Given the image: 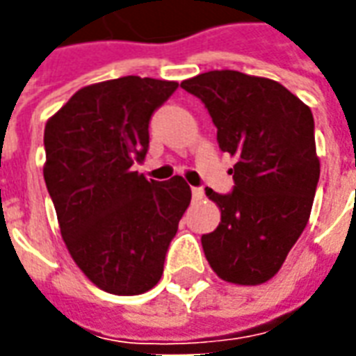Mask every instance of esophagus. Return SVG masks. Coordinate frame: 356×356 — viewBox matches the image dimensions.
I'll list each match as a JSON object with an SVG mask.
<instances>
[{
    "label": "esophagus",
    "mask_w": 356,
    "mask_h": 356,
    "mask_svg": "<svg viewBox=\"0 0 356 356\" xmlns=\"http://www.w3.org/2000/svg\"><path fill=\"white\" fill-rule=\"evenodd\" d=\"M204 198V188L202 186H193V200H202Z\"/></svg>",
    "instance_id": "esophagus-1"
}]
</instances>
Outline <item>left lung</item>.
I'll use <instances>...</instances> for the list:
<instances>
[{"label":"left lung","instance_id":"8db88e82","mask_svg":"<svg viewBox=\"0 0 356 356\" xmlns=\"http://www.w3.org/2000/svg\"><path fill=\"white\" fill-rule=\"evenodd\" d=\"M181 88L198 97L223 152L236 156L232 193L206 188L221 223L202 236L219 278L242 286L270 280L307 227L321 162L311 108L278 81L211 70Z\"/></svg>","mask_w":356,"mask_h":356}]
</instances>
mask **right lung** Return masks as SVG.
I'll return each mask as SVG.
<instances>
[{"label": "right lung", "instance_id": "add662e5", "mask_svg": "<svg viewBox=\"0 0 356 356\" xmlns=\"http://www.w3.org/2000/svg\"><path fill=\"white\" fill-rule=\"evenodd\" d=\"M177 81L125 76L80 89L45 125L43 179L76 265L101 290L137 296L162 278L191 204L185 179L133 171L148 124Z\"/></svg>", "mask_w": 356, "mask_h": 356}]
</instances>
